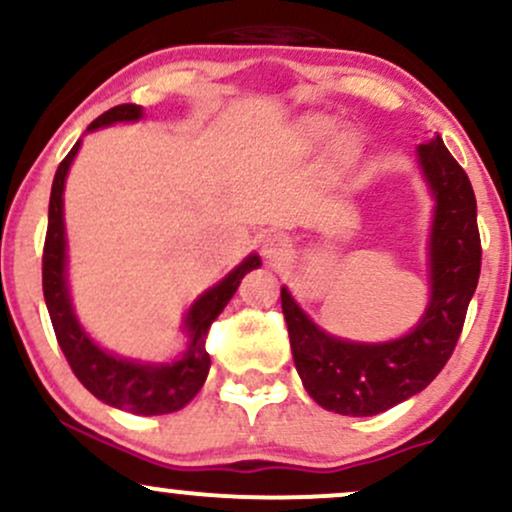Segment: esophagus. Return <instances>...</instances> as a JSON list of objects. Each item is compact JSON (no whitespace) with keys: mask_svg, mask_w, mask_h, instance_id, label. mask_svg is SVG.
<instances>
[{"mask_svg":"<svg viewBox=\"0 0 512 512\" xmlns=\"http://www.w3.org/2000/svg\"><path fill=\"white\" fill-rule=\"evenodd\" d=\"M289 238L279 236V233H269L267 238L262 240V252L269 262H279L289 255Z\"/></svg>","mask_w":512,"mask_h":512,"instance_id":"obj_1","label":"esophagus"}]
</instances>
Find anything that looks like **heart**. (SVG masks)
I'll return each instance as SVG.
<instances>
[{"mask_svg": "<svg viewBox=\"0 0 512 512\" xmlns=\"http://www.w3.org/2000/svg\"><path fill=\"white\" fill-rule=\"evenodd\" d=\"M308 132L313 134V137H327V134L332 132L334 129V125L330 120H325V117H313V120H308ZM354 149H356V144H354V139H344L342 142V151L344 154H354Z\"/></svg>", "mask_w": 512, "mask_h": 512, "instance_id": "b5f03b06", "label": "heart"}]
</instances>
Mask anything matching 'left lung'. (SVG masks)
Masks as SVG:
<instances>
[{"mask_svg":"<svg viewBox=\"0 0 512 512\" xmlns=\"http://www.w3.org/2000/svg\"><path fill=\"white\" fill-rule=\"evenodd\" d=\"M419 163L436 197L431 228V303L419 325L385 344L344 342L322 332L281 289L293 363L320 407L373 416L433 383L455 351L479 284L481 238L477 197L443 139L419 144Z\"/></svg>","mask_w":512,"mask_h":512,"instance_id":"obj_1","label":"left lung"}]
</instances>
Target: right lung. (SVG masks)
<instances>
[{"instance_id":"obj_1","label":"right lung","mask_w":512,"mask_h":512,"mask_svg":"<svg viewBox=\"0 0 512 512\" xmlns=\"http://www.w3.org/2000/svg\"><path fill=\"white\" fill-rule=\"evenodd\" d=\"M142 117V105L125 103L105 110L101 117L88 125L98 129L113 122H132ZM81 142L72 146L64 161L57 168L50 192L48 211V236L43 248V293L48 303V313L55 327L57 344H60L64 358L72 366L79 383L110 407L132 411L142 416H158L178 411L202 390L207 380L211 358L207 354V334L211 322L221 315L226 303L236 293L240 279L252 269L260 267V257L250 255L233 269L226 279L219 281L214 289L197 298L187 313L185 327L190 332V344L180 361L166 363V366H151V363H134L117 358L101 346L88 339L76 322V315L69 303L67 291V238H64V214H62V192L67 180L69 166H72Z\"/></svg>"}]
</instances>
